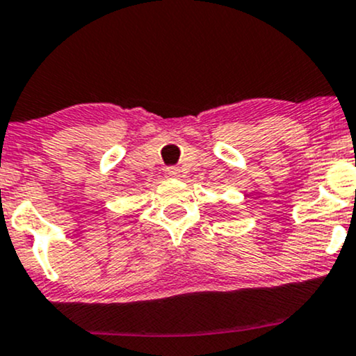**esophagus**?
I'll use <instances>...</instances> for the list:
<instances>
[{"instance_id": "34e87169", "label": "esophagus", "mask_w": 356, "mask_h": 356, "mask_svg": "<svg viewBox=\"0 0 356 356\" xmlns=\"http://www.w3.org/2000/svg\"><path fill=\"white\" fill-rule=\"evenodd\" d=\"M165 173H166V177H170V178L179 177V170H178V168H175V166H168L165 170Z\"/></svg>"}]
</instances>
